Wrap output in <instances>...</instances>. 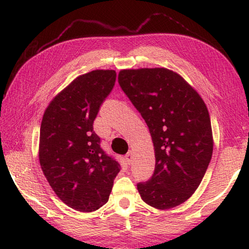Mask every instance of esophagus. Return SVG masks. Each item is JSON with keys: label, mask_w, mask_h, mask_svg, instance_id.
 Segmentation results:
<instances>
[{"label": "esophagus", "mask_w": 249, "mask_h": 249, "mask_svg": "<svg viewBox=\"0 0 249 249\" xmlns=\"http://www.w3.org/2000/svg\"><path fill=\"white\" fill-rule=\"evenodd\" d=\"M124 160H125V162L128 163V164H130L131 161H132V152H131V151H130V152H128L127 154H125V156H124Z\"/></svg>", "instance_id": "1"}]
</instances>
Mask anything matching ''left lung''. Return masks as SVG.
Segmentation results:
<instances>
[{"label": "left lung", "mask_w": 249, "mask_h": 249, "mask_svg": "<svg viewBox=\"0 0 249 249\" xmlns=\"http://www.w3.org/2000/svg\"><path fill=\"white\" fill-rule=\"evenodd\" d=\"M119 84L152 136L155 170L137 189L158 210L185 203L198 188L213 153L210 114L203 98L166 68L120 70Z\"/></svg>", "instance_id": "8db88e82"}]
</instances>
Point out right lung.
I'll return each instance as SVG.
<instances>
[{
	"mask_svg": "<svg viewBox=\"0 0 249 249\" xmlns=\"http://www.w3.org/2000/svg\"><path fill=\"white\" fill-rule=\"evenodd\" d=\"M115 78L114 70L78 76L50 102L42 119L40 168L56 196L79 212H94L107 204L120 172L119 163L101 148L93 129Z\"/></svg>",
	"mask_w": 249,
	"mask_h": 249,
	"instance_id": "obj_1",
	"label": "right lung"
}]
</instances>
